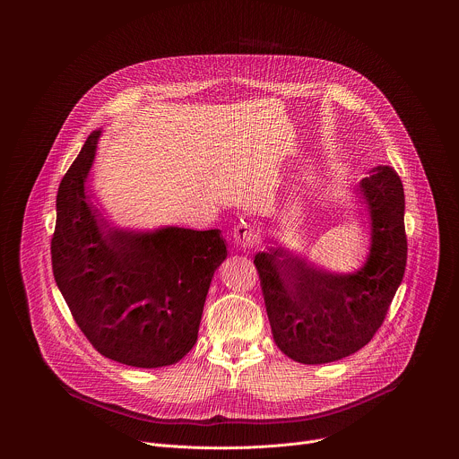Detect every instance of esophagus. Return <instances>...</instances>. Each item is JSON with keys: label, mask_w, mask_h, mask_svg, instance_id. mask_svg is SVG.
I'll list each match as a JSON object with an SVG mask.
<instances>
[{"label": "esophagus", "mask_w": 459, "mask_h": 459, "mask_svg": "<svg viewBox=\"0 0 459 459\" xmlns=\"http://www.w3.org/2000/svg\"><path fill=\"white\" fill-rule=\"evenodd\" d=\"M255 239H257V234H255V230L250 225L239 223L234 229V243H236V247L247 250V248H250L255 243Z\"/></svg>", "instance_id": "obj_1"}]
</instances>
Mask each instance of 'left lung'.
<instances>
[{
	"label": "left lung",
	"instance_id": "1",
	"mask_svg": "<svg viewBox=\"0 0 459 459\" xmlns=\"http://www.w3.org/2000/svg\"><path fill=\"white\" fill-rule=\"evenodd\" d=\"M370 220V252L352 274L314 267L285 248L254 255L276 345L305 365L338 361L381 326L407 265L405 194L396 170L374 167L359 183Z\"/></svg>",
	"mask_w": 459,
	"mask_h": 459
}]
</instances>
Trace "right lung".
I'll list each match as a JSON object with an SVG mask.
<instances>
[{"mask_svg":"<svg viewBox=\"0 0 459 459\" xmlns=\"http://www.w3.org/2000/svg\"><path fill=\"white\" fill-rule=\"evenodd\" d=\"M101 130L87 138L56 195L52 273L74 321L108 359L178 363L198 340L204 305L227 257L221 230L114 227L87 194Z\"/></svg>","mask_w":459,"mask_h":459,"instance_id":"1","label":"right lung"}]
</instances>
